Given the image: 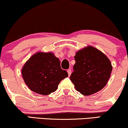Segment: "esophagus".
<instances>
[{
    "label": "esophagus",
    "instance_id": "34e87169",
    "mask_svg": "<svg viewBox=\"0 0 128 128\" xmlns=\"http://www.w3.org/2000/svg\"><path fill=\"white\" fill-rule=\"evenodd\" d=\"M67 72H68V76H70L71 74H72V70H71L70 69H68L67 70Z\"/></svg>",
    "mask_w": 128,
    "mask_h": 128
}]
</instances>
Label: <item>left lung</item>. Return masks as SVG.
Here are the masks:
<instances>
[{"mask_svg":"<svg viewBox=\"0 0 128 128\" xmlns=\"http://www.w3.org/2000/svg\"><path fill=\"white\" fill-rule=\"evenodd\" d=\"M76 63L70 80L76 90L84 96L99 92L108 83L112 71L110 60L92 46L78 50L74 56Z\"/></svg>","mask_w":128,"mask_h":128,"instance_id":"1","label":"left lung"}]
</instances>
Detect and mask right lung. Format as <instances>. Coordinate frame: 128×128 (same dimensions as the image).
Segmentation results:
<instances>
[{
    "instance_id": "1",
    "label": "right lung",
    "mask_w": 128,
    "mask_h": 128,
    "mask_svg": "<svg viewBox=\"0 0 128 128\" xmlns=\"http://www.w3.org/2000/svg\"><path fill=\"white\" fill-rule=\"evenodd\" d=\"M22 78L28 88L40 94L48 95L57 89L68 74L61 69L59 58L51 52H37L25 63Z\"/></svg>"
}]
</instances>
